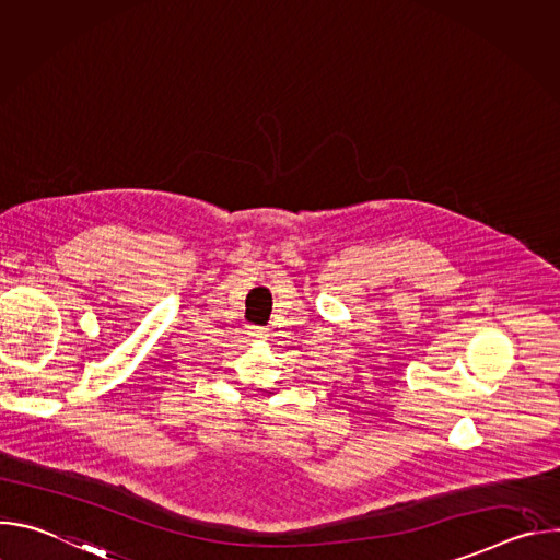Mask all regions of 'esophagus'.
Masks as SVG:
<instances>
[{"instance_id":"esophagus-1","label":"esophagus","mask_w":560,"mask_h":560,"mask_svg":"<svg viewBox=\"0 0 560 560\" xmlns=\"http://www.w3.org/2000/svg\"><path fill=\"white\" fill-rule=\"evenodd\" d=\"M250 337L253 339H268V330L266 328H250Z\"/></svg>"}]
</instances>
